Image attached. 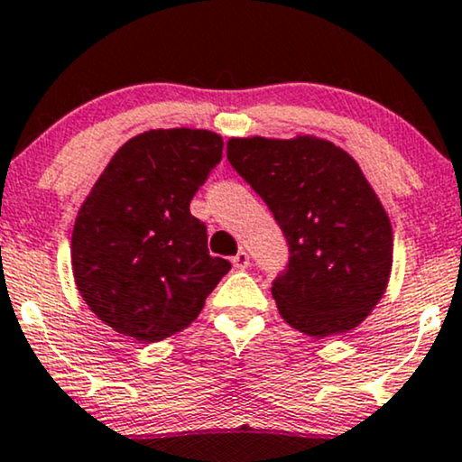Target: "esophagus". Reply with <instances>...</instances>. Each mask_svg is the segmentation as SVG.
<instances>
[{
	"label": "esophagus",
	"instance_id": "1",
	"mask_svg": "<svg viewBox=\"0 0 462 462\" xmlns=\"http://www.w3.org/2000/svg\"><path fill=\"white\" fill-rule=\"evenodd\" d=\"M232 264L236 266V269H241V271H245L247 266H249V254L247 252H238L235 258H232Z\"/></svg>",
	"mask_w": 462,
	"mask_h": 462
}]
</instances>
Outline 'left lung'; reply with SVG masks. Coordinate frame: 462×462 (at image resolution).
Listing matches in <instances>:
<instances>
[{"instance_id":"left-lung-1","label":"left lung","mask_w":462,"mask_h":462,"mask_svg":"<svg viewBox=\"0 0 462 462\" xmlns=\"http://www.w3.org/2000/svg\"><path fill=\"white\" fill-rule=\"evenodd\" d=\"M227 161L284 232L291 255L271 288L282 319L319 340L355 329L385 292L393 254L390 217L357 161L310 135L230 140Z\"/></svg>"}]
</instances>
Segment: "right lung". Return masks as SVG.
<instances>
[{
    "instance_id": "1",
    "label": "right lung",
    "mask_w": 462,
    "mask_h": 462,
    "mask_svg": "<svg viewBox=\"0 0 462 462\" xmlns=\"http://www.w3.org/2000/svg\"><path fill=\"white\" fill-rule=\"evenodd\" d=\"M224 140L202 129H157L111 157L81 204L70 260L77 291L111 329L159 342L191 325L230 263L208 254L189 204Z\"/></svg>"
}]
</instances>
